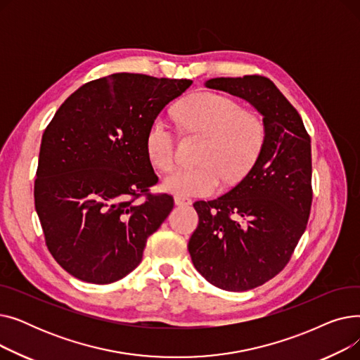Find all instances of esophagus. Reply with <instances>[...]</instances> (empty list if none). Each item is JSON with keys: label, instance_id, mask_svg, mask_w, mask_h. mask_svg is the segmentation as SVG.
<instances>
[{"label": "esophagus", "instance_id": "1", "mask_svg": "<svg viewBox=\"0 0 360 360\" xmlns=\"http://www.w3.org/2000/svg\"><path fill=\"white\" fill-rule=\"evenodd\" d=\"M190 204H193L191 198L179 197V195H176V197H175V205H190Z\"/></svg>", "mask_w": 360, "mask_h": 360}]
</instances>
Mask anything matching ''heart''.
I'll use <instances>...</instances> for the list:
<instances>
[{"label":"heart","instance_id":"heart-1","mask_svg":"<svg viewBox=\"0 0 360 360\" xmlns=\"http://www.w3.org/2000/svg\"><path fill=\"white\" fill-rule=\"evenodd\" d=\"M181 124L207 137L198 167H178L165 181L166 191L179 197H207L214 194L221 179L228 185L247 176L257 163L266 127L252 112L223 94L204 91L188 98L178 109ZM176 139L160 118L150 124L146 134V151L156 169L169 170L175 162Z\"/></svg>","mask_w":360,"mask_h":360}]
</instances>
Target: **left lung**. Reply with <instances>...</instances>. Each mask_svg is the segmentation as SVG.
<instances>
[{
  "instance_id": "1",
  "label": "left lung",
  "mask_w": 360,
  "mask_h": 360,
  "mask_svg": "<svg viewBox=\"0 0 360 360\" xmlns=\"http://www.w3.org/2000/svg\"><path fill=\"white\" fill-rule=\"evenodd\" d=\"M204 84L251 103L266 127V141L251 172L224 195L194 202L200 220L188 242L194 267L207 281L245 292L286 267L307 229L311 139L297 110L270 79L217 77Z\"/></svg>"
}]
</instances>
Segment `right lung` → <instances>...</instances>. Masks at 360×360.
<instances>
[{"instance_id":"1","label":"right lung","mask_w":360,"mask_h":360,"mask_svg":"<svg viewBox=\"0 0 360 360\" xmlns=\"http://www.w3.org/2000/svg\"><path fill=\"white\" fill-rule=\"evenodd\" d=\"M193 84L117 72L83 84L46 127L34 207L46 247L75 278L108 285L134 270L147 238L174 209L147 194L158 176L146 134L162 109ZM146 193L141 204L134 201Z\"/></svg>"}]
</instances>
